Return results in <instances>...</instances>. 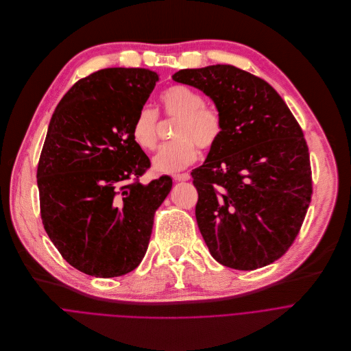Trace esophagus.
I'll list each match as a JSON object with an SVG mask.
<instances>
[{
  "label": "esophagus",
  "mask_w": 351,
  "mask_h": 351,
  "mask_svg": "<svg viewBox=\"0 0 351 351\" xmlns=\"http://www.w3.org/2000/svg\"><path fill=\"white\" fill-rule=\"evenodd\" d=\"M191 178V176L188 173H182V174H174L173 176V180L176 182H181V181H188Z\"/></svg>",
  "instance_id": "esophagus-1"
}]
</instances>
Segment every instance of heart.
<instances>
[{"label":"heart","mask_w":351,"mask_h":351,"mask_svg":"<svg viewBox=\"0 0 351 351\" xmlns=\"http://www.w3.org/2000/svg\"><path fill=\"white\" fill-rule=\"evenodd\" d=\"M165 113L177 119L174 136L177 139L163 144L154 156V169L159 173H176L192 165L199 149H208L217 144L223 131L221 114L207 106L203 95L185 86H173L160 95ZM159 113L151 106L138 110L131 135L134 143L144 151H152L158 143Z\"/></svg>","instance_id":"heart-1"}]
</instances>
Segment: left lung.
I'll use <instances>...</instances> for the list:
<instances>
[{"instance_id": "1", "label": "left lung", "mask_w": 351, "mask_h": 351, "mask_svg": "<svg viewBox=\"0 0 351 351\" xmlns=\"http://www.w3.org/2000/svg\"><path fill=\"white\" fill-rule=\"evenodd\" d=\"M173 80L203 91L223 120L217 144L191 173L210 254L242 271L274 263L292 246L311 202L299 123L267 82L235 66L182 69Z\"/></svg>"}]
</instances>
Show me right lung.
Listing matches in <instances>:
<instances>
[{
    "label": "right lung",
    "instance_id": "1",
    "mask_svg": "<svg viewBox=\"0 0 351 351\" xmlns=\"http://www.w3.org/2000/svg\"><path fill=\"white\" fill-rule=\"evenodd\" d=\"M158 80L148 69L98 70L51 117L37 167L41 220L62 257L84 274L113 278L136 268L171 189L169 176L139 182L151 162L131 135Z\"/></svg>",
    "mask_w": 351,
    "mask_h": 351
}]
</instances>
